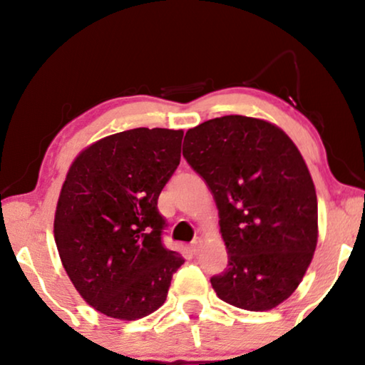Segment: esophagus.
Returning <instances> with one entry per match:
<instances>
[{"label":"esophagus","instance_id":"esophagus-1","mask_svg":"<svg viewBox=\"0 0 365 365\" xmlns=\"http://www.w3.org/2000/svg\"><path fill=\"white\" fill-rule=\"evenodd\" d=\"M199 249H201V239H196V241L191 242V252L197 254Z\"/></svg>","mask_w":365,"mask_h":365}]
</instances>
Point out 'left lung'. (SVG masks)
<instances>
[{"label":"left lung","instance_id":"obj_1","mask_svg":"<svg viewBox=\"0 0 365 365\" xmlns=\"http://www.w3.org/2000/svg\"><path fill=\"white\" fill-rule=\"evenodd\" d=\"M182 156L211 189L227 249L211 277L224 302L269 311L301 284L317 246V196L301 153L282 129L247 116L189 129Z\"/></svg>","mask_w":365,"mask_h":365}]
</instances>
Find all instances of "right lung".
Masks as SVG:
<instances>
[{
    "mask_svg": "<svg viewBox=\"0 0 365 365\" xmlns=\"http://www.w3.org/2000/svg\"><path fill=\"white\" fill-rule=\"evenodd\" d=\"M182 131L136 128L103 138L69 168L54 214L63 267L89 306L121 321L164 304L184 264L163 246L158 197L181 161Z\"/></svg>",
    "mask_w": 365,
    "mask_h": 365,
    "instance_id": "right-lung-1",
    "label": "right lung"
}]
</instances>
